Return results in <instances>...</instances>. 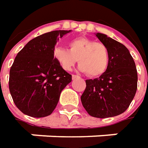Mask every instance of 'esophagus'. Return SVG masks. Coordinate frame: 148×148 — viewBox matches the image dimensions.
<instances>
[{"label": "esophagus", "mask_w": 148, "mask_h": 148, "mask_svg": "<svg viewBox=\"0 0 148 148\" xmlns=\"http://www.w3.org/2000/svg\"><path fill=\"white\" fill-rule=\"evenodd\" d=\"M71 77H72V79L74 80V79L79 77H78V76H77V75H72V76H71Z\"/></svg>", "instance_id": "obj_1"}]
</instances>
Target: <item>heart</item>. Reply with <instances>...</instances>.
I'll return each instance as SVG.
<instances>
[{"instance_id": "obj_1", "label": "heart", "mask_w": 148, "mask_h": 148, "mask_svg": "<svg viewBox=\"0 0 148 148\" xmlns=\"http://www.w3.org/2000/svg\"><path fill=\"white\" fill-rule=\"evenodd\" d=\"M53 56L61 67L71 71L78 61V70L86 72L90 77L103 74L108 66L109 51L102 43L96 42L86 37L75 38L69 42V50L56 47Z\"/></svg>"}]
</instances>
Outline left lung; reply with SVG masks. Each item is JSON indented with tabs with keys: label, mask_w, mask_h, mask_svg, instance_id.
<instances>
[{
	"label": "left lung",
	"mask_w": 148,
	"mask_h": 148,
	"mask_svg": "<svg viewBox=\"0 0 148 148\" xmlns=\"http://www.w3.org/2000/svg\"><path fill=\"white\" fill-rule=\"evenodd\" d=\"M96 36L109 51V63L99 77L86 80L81 97L82 106L94 117H112L123 113L131 104L137 88L136 65L123 44L102 33Z\"/></svg>",
	"instance_id": "8db88e82"
}]
</instances>
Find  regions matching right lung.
I'll use <instances>...</instances> for the list:
<instances>
[{
    "mask_svg": "<svg viewBox=\"0 0 148 148\" xmlns=\"http://www.w3.org/2000/svg\"><path fill=\"white\" fill-rule=\"evenodd\" d=\"M70 31H53L29 41L16 55L10 70L9 89L24 114L44 117L52 113L71 75L53 56L56 42Z\"/></svg>",
    "mask_w": 148,
    "mask_h": 148,
    "instance_id": "obj_1",
    "label": "right lung"
}]
</instances>
